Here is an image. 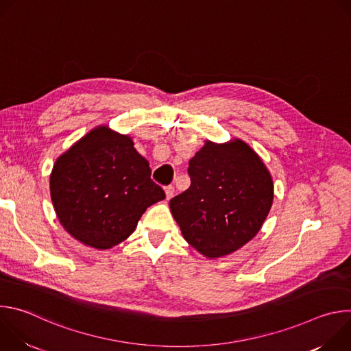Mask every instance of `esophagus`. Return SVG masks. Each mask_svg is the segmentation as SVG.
Instances as JSON below:
<instances>
[{"label":"esophagus","instance_id":"obj_1","mask_svg":"<svg viewBox=\"0 0 351 351\" xmlns=\"http://www.w3.org/2000/svg\"><path fill=\"white\" fill-rule=\"evenodd\" d=\"M165 194H167V198L171 199L175 195V187L173 186H167L165 187Z\"/></svg>","mask_w":351,"mask_h":351}]
</instances>
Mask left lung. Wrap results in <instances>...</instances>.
<instances>
[{"mask_svg":"<svg viewBox=\"0 0 351 351\" xmlns=\"http://www.w3.org/2000/svg\"><path fill=\"white\" fill-rule=\"evenodd\" d=\"M190 187L169 207L184 240L208 258L228 256L252 240L274 202V182L243 140H210L189 161Z\"/></svg>","mask_w":351,"mask_h":351,"instance_id":"obj_1","label":"left lung"}]
</instances>
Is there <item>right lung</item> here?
I'll return each instance as SVG.
<instances>
[{"label":"right lung","instance_id":"right-lung-1","mask_svg":"<svg viewBox=\"0 0 351 351\" xmlns=\"http://www.w3.org/2000/svg\"><path fill=\"white\" fill-rule=\"evenodd\" d=\"M49 193L65 230L98 250L126 240L144 211L165 198L133 140L108 126L90 130L57 158Z\"/></svg>","mask_w":351,"mask_h":351}]
</instances>
